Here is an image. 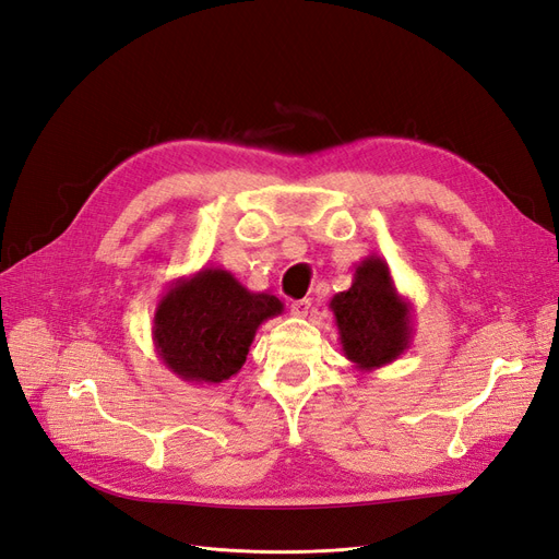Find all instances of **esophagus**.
<instances>
[{
    "label": "esophagus",
    "mask_w": 559,
    "mask_h": 559,
    "mask_svg": "<svg viewBox=\"0 0 559 559\" xmlns=\"http://www.w3.org/2000/svg\"><path fill=\"white\" fill-rule=\"evenodd\" d=\"M312 308V298H300V300H294L292 302V314L296 317H306Z\"/></svg>",
    "instance_id": "esophagus-1"
}]
</instances>
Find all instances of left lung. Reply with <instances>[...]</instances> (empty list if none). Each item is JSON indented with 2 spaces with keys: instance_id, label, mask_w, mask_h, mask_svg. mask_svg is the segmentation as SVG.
I'll return each mask as SVG.
<instances>
[{
  "instance_id": "left-lung-1",
  "label": "left lung",
  "mask_w": 559,
  "mask_h": 559,
  "mask_svg": "<svg viewBox=\"0 0 559 559\" xmlns=\"http://www.w3.org/2000/svg\"><path fill=\"white\" fill-rule=\"evenodd\" d=\"M345 357L359 370L396 361L413 343V302L396 292L389 265L370 253L357 267L347 292L329 302Z\"/></svg>"
}]
</instances>
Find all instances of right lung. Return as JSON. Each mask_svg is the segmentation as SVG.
<instances>
[{"mask_svg":"<svg viewBox=\"0 0 559 559\" xmlns=\"http://www.w3.org/2000/svg\"><path fill=\"white\" fill-rule=\"evenodd\" d=\"M282 312L277 296L249 292L230 270L200 267L167 286L151 335L170 373L183 382L218 384L240 373L259 326Z\"/></svg>","mask_w":559,"mask_h":559,"instance_id":"add662e5","label":"right lung"}]
</instances>
